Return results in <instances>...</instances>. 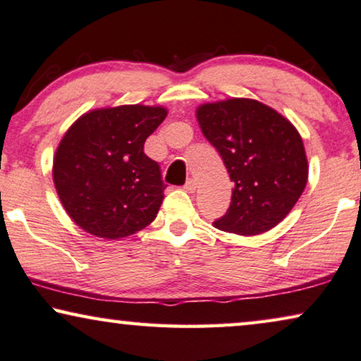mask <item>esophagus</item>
Here are the masks:
<instances>
[{
    "label": "esophagus",
    "instance_id": "1",
    "mask_svg": "<svg viewBox=\"0 0 361 361\" xmlns=\"http://www.w3.org/2000/svg\"><path fill=\"white\" fill-rule=\"evenodd\" d=\"M184 189L192 194V192H195V189H197V182L194 179H187Z\"/></svg>",
    "mask_w": 361,
    "mask_h": 361
}]
</instances>
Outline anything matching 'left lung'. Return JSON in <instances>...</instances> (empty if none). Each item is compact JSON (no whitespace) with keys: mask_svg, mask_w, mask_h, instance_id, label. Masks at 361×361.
Segmentation results:
<instances>
[{"mask_svg":"<svg viewBox=\"0 0 361 361\" xmlns=\"http://www.w3.org/2000/svg\"><path fill=\"white\" fill-rule=\"evenodd\" d=\"M197 120L235 184L228 210L214 221L216 228L259 235L284 220L307 184L298 130L273 108L248 98L207 103Z\"/></svg>","mask_w":361,"mask_h":361,"instance_id":"1","label":"left lung"}]
</instances>
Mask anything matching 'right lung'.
Instances as JSON below:
<instances>
[{
  "label": "right lung",
  "mask_w": 361,
  "mask_h": 361,
  "mask_svg": "<svg viewBox=\"0 0 361 361\" xmlns=\"http://www.w3.org/2000/svg\"><path fill=\"white\" fill-rule=\"evenodd\" d=\"M166 115L161 106L123 105L87 113L71 126L54 157V184L78 226L116 240L156 219L167 185L145 141Z\"/></svg>",
  "instance_id": "right-lung-1"
}]
</instances>
